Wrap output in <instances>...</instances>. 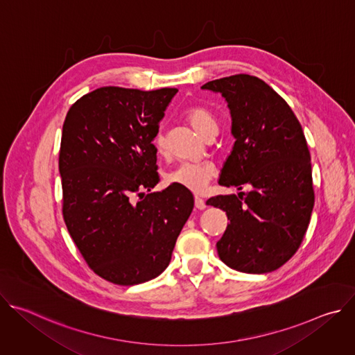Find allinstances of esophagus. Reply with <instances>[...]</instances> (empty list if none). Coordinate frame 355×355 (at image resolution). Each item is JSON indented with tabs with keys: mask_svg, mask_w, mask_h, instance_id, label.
Wrapping results in <instances>:
<instances>
[{
	"mask_svg": "<svg viewBox=\"0 0 355 355\" xmlns=\"http://www.w3.org/2000/svg\"><path fill=\"white\" fill-rule=\"evenodd\" d=\"M195 208H196V209H199V211H202V209H205V208H207L205 200L202 199L200 196H195Z\"/></svg>",
	"mask_w": 355,
	"mask_h": 355,
	"instance_id": "obj_1",
	"label": "esophagus"
}]
</instances>
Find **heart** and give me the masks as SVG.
Here are the masks:
<instances>
[{
    "label": "heart",
    "instance_id": "heart-1",
    "mask_svg": "<svg viewBox=\"0 0 355 355\" xmlns=\"http://www.w3.org/2000/svg\"><path fill=\"white\" fill-rule=\"evenodd\" d=\"M185 119L200 136L207 137L212 133H218V119L205 107L189 108L185 112ZM153 146L157 155L164 156L167 153V141L164 135L157 133L153 140ZM214 175L215 167L211 163H182L167 175V180L168 182L181 185L192 192H200L207 188Z\"/></svg>",
    "mask_w": 355,
    "mask_h": 355
}]
</instances>
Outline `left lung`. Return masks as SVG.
Instances as JSON below:
<instances>
[{"instance_id": "1", "label": "left lung", "mask_w": 355, "mask_h": 355, "mask_svg": "<svg viewBox=\"0 0 355 355\" xmlns=\"http://www.w3.org/2000/svg\"><path fill=\"white\" fill-rule=\"evenodd\" d=\"M200 88L220 92L232 115L236 141L219 184L251 187L207 200L230 220L218 254L236 271L271 272L299 248L315 205L305 135L286 101L259 77L236 74Z\"/></svg>"}]
</instances>
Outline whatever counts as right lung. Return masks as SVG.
<instances>
[{
  "mask_svg": "<svg viewBox=\"0 0 355 355\" xmlns=\"http://www.w3.org/2000/svg\"><path fill=\"white\" fill-rule=\"evenodd\" d=\"M177 91L101 87L63 123V218L88 267L116 285L160 275L193 208L181 185L150 192L160 181L153 140Z\"/></svg>",
  "mask_w": 355,
  "mask_h": 355,
  "instance_id": "1",
  "label": "right lung"
}]
</instances>
